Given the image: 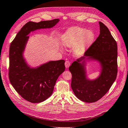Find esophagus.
Instances as JSON below:
<instances>
[{
	"label": "esophagus",
	"mask_w": 128,
	"mask_h": 128,
	"mask_svg": "<svg viewBox=\"0 0 128 128\" xmlns=\"http://www.w3.org/2000/svg\"><path fill=\"white\" fill-rule=\"evenodd\" d=\"M70 64V62L69 61H66L65 62V67L66 68H68Z\"/></svg>",
	"instance_id": "1"
}]
</instances>
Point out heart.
<instances>
[{"label": "heart", "mask_w": 128, "mask_h": 128, "mask_svg": "<svg viewBox=\"0 0 128 128\" xmlns=\"http://www.w3.org/2000/svg\"><path fill=\"white\" fill-rule=\"evenodd\" d=\"M95 34L92 30H88L78 26L68 28L62 36V43L66 48H73L76 54H84L94 42Z\"/></svg>", "instance_id": "b5f03b06"}]
</instances>
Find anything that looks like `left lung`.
<instances>
[{"label":"left lung","mask_w":128,"mask_h":128,"mask_svg":"<svg viewBox=\"0 0 128 128\" xmlns=\"http://www.w3.org/2000/svg\"><path fill=\"white\" fill-rule=\"evenodd\" d=\"M100 35L82 56L69 67L72 75L71 87L75 95L85 102L98 101L108 92L117 74V46L104 24L99 22ZM97 61L101 69L99 76L90 80L86 75L87 62Z\"/></svg>","instance_id":"obj_1"}]
</instances>
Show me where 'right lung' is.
I'll list each match as a JSON object with an SVG mask.
<instances>
[{"mask_svg":"<svg viewBox=\"0 0 128 128\" xmlns=\"http://www.w3.org/2000/svg\"><path fill=\"white\" fill-rule=\"evenodd\" d=\"M59 21L56 19L39 22H29L17 33L10 44V82L22 98L31 103L43 102L52 94L58 77L65 70V61H50L39 66L30 67L24 57L29 39L27 36L38 30L52 28Z\"/></svg>","mask_w":128,"mask_h":128,"instance_id":"add662e5","label":"right lung"}]
</instances>
